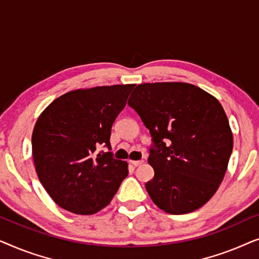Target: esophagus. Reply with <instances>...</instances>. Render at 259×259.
I'll return each instance as SVG.
<instances>
[{"label":"esophagus","instance_id":"1","mask_svg":"<svg viewBox=\"0 0 259 259\" xmlns=\"http://www.w3.org/2000/svg\"><path fill=\"white\" fill-rule=\"evenodd\" d=\"M131 162V164H132L133 166H136V167H137V166H139V165H141V164H143V160H131L130 161Z\"/></svg>","mask_w":259,"mask_h":259}]
</instances>
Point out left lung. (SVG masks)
<instances>
[{
	"mask_svg": "<svg viewBox=\"0 0 259 259\" xmlns=\"http://www.w3.org/2000/svg\"><path fill=\"white\" fill-rule=\"evenodd\" d=\"M153 141L145 184L151 199L169 214L196 211L223 182L233 137L228 116L214 97L185 82L138 84L128 100Z\"/></svg>",
	"mask_w": 259,
	"mask_h": 259,
	"instance_id": "1",
	"label": "left lung"
}]
</instances>
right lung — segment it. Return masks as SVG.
<instances>
[{"label": "right lung", "instance_id": "obj_1", "mask_svg": "<svg viewBox=\"0 0 259 259\" xmlns=\"http://www.w3.org/2000/svg\"><path fill=\"white\" fill-rule=\"evenodd\" d=\"M134 84L93 87L55 99L35 123L31 147L42 186L60 207L93 214L107 206L128 175L126 161L113 158L112 125Z\"/></svg>", "mask_w": 259, "mask_h": 259}]
</instances>
